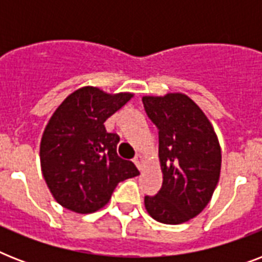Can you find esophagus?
<instances>
[{"label": "esophagus", "instance_id": "esophagus-1", "mask_svg": "<svg viewBox=\"0 0 262 262\" xmlns=\"http://www.w3.org/2000/svg\"><path fill=\"white\" fill-rule=\"evenodd\" d=\"M133 162H135V164L137 166V168H139L140 171H141V170H143V166H144V158H143V156L137 155L135 159H133Z\"/></svg>", "mask_w": 262, "mask_h": 262}]
</instances>
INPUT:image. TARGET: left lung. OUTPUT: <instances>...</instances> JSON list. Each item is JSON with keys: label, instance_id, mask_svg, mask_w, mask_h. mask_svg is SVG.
Listing matches in <instances>:
<instances>
[{"label": "left lung", "instance_id": "obj_1", "mask_svg": "<svg viewBox=\"0 0 262 262\" xmlns=\"http://www.w3.org/2000/svg\"><path fill=\"white\" fill-rule=\"evenodd\" d=\"M143 103L159 129L163 172L158 194L144 199L145 209L160 223H185L207 207L219 182V140L207 115L187 95L143 96Z\"/></svg>", "mask_w": 262, "mask_h": 262}]
</instances>
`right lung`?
I'll return each mask as SVG.
<instances>
[{
	"label": "right lung",
	"instance_id": "right-lung-1",
	"mask_svg": "<svg viewBox=\"0 0 262 262\" xmlns=\"http://www.w3.org/2000/svg\"><path fill=\"white\" fill-rule=\"evenodd\" d=\"M133 98L98 87L72 92L49 119L40 140V167L55 201L76 213L104 207L121 181L140 174L117 155L118 135L104 122Z\"/></svg>",
	"mask_w": 262,
	"mask_h": 262
}]
</instances>
